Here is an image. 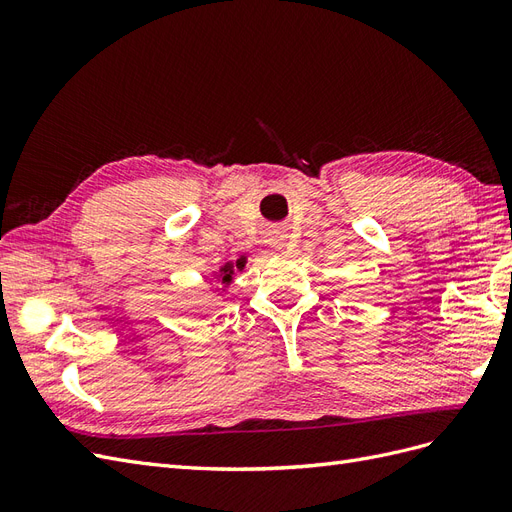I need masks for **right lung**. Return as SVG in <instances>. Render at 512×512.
I'll return each instance as SVG.
<instances>
[{
    "label": "right lung",
    "instance_id": "add662e5",
    "mask_svg": "<svg viewBox=\"0 0 512 512\" xmlns=\"http://www.w3.org/2000/svg\"><path fill=\"white\" fill-rule=\"evenodd\" d=\"M237 265H239V267H243V260H239ZM228 280H230V265H226V267H224V282H228Z\"/></svg>",
    "mask_w": 512,
    "mask_h": 512
}]
</instances>
